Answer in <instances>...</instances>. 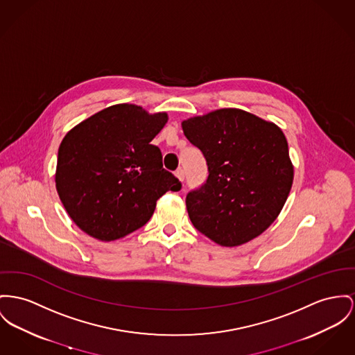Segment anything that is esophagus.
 <instances>
[{
	"label": "esophagus",
	"instance_id": "1",
	"mask_svg": "<svg viewBox=\"0 0 355 355\" xmlns=\"http://www.w3.org/2000/svg\"><path fill=\"white\" fill-rule=\"evenodd\" d=\"M175 176L180 180V182H183L184 180V178H186V175H184V171L182 169V168H179L176 172H175Z\"/></svg>",
	"mask_w": 355,
	"mask_h": 355
}]
</instances>
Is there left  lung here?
<instances>
[{
    "label": "left lung",
    "mask_w": 355,
    "mask_h": 355,
    "mask_svg": "<svg viewBox=\"0 0 355 355\" xmlns=\"http://www.w3.org/2000/svg\"><path fill=\"white\" fill-rule=\"evenodd\" d=\"M207 162L209 178L187 193L193 227L220 246H239L279 216L293 182L283 130L241 109H219L182 122Z\"/></svg>",
    "instance_id": "left-lung-1"
}]
</instances>
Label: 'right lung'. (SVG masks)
<instances>
[{
	"instance_id": "obj_1",
	"label": "right lung",
	"mask_w": 355,
	"mask_h": 355,
	"mask_svg": "<svg viewBox=\"0 0 355 355\" xmlns=\"http://www.w3.org/2000/svg\"><path fill=\"white\" fill-rule=\"evenodd\" d=\"M166 121V113L119 103L64 136L55 183L66 211L86 234L105 242L128 236L150 219L166 191L182 189L150 144Z\"/></svg>"
}]
</instances>
